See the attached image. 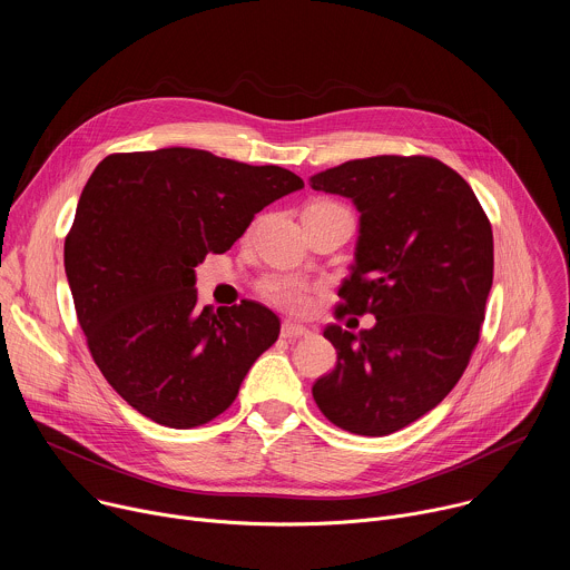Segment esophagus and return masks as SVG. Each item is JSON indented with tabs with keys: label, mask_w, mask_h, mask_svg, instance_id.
<instances>
[{
	"label": "esophagus",
	"mask_w": 570,
	"mask_h": 570,
	"mask_svg": "<svg viewBox=\"0 0 570 570\" xmlns=\"http://www.w3.org/2000/svg\"><path fill=\"white\" fill-rule=\"evenodd\" d=\"M311 332L304 327V324H297V322H291V320H286L284 324H282V336L284 338H304V336H308Z\"/></svg>",
	"instance_id": "obj_1"
}]
</instances>
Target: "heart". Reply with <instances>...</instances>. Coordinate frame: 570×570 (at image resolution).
<instances>
[{
    "instance_id": "b5f03b06",
    "label": "heart",
    "mask_w": 570,
    "mask_h": 570,
    "mask_svg": "<svg viewBox=\"0 0 570 570\" xmlns=\"http://www.w3.org/2000/svg\"><path fill=\"white\" fill-rule=\"evenodd\" d=\"M315 205H332V203H315ZM264 291L275 304L291 308V311H302L308 304L306 288L293 279H268L264 284Z\"/></svg>"
}]
</instances>
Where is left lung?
I'll use <instances>...</instances> for the list:
<instances>
[{"instance_id": "1", "label": "left lung", "mask_w": 570, "mask_h": 570, "mask_svg": "<svg viewBox=\"0 0 570 570\" xmlns=\"http://www.w3.org/2000/svg\"><path fill=\"white\" fill-rule=\"evenodd\" d=\"M311 187L361 212L356 264L338 295L345 313L376 317L358 334L324 330L338 363L313 383V399L343 431L390 435L433 411L469 365L494 279L492 225L435 157L350 159L311 176Z\"/></svg>"}]
</instances>
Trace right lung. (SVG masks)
I'll return each mask as SVG.
<instances>
[{
  "label": "right lung",
  "mask_w": 570,
  "mask_h": 570,
  "mask_svg": "<svg viewBox=\"0 0 570 570\" xmlns=\"http://www.w3.org/2000/svg\"><path fill=\"white\" fill-rule=\"evenodd\" d=\"M302 187L288 169L183 146L99 161L65 238V273L95 363L137 413L194 429L229 409L279 317L253 299L200 308L194 268Z\"/></svg>",
  "instance_id": "right-lung-1"
}]
</instances>
